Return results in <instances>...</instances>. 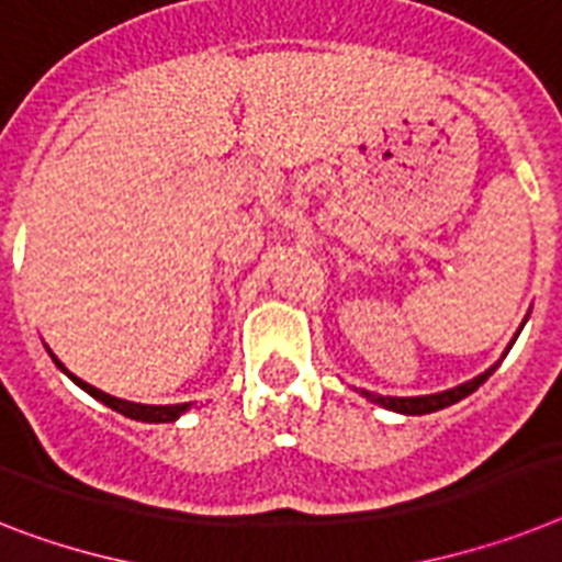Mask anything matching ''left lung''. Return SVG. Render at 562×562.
<instances>
[{"label": "left lung", "instance_id": "left-lung-1", "mask_svg": "<svg viewBox=\"0 0 562 562\" xmlns=\"http://www.w3.org/2000/svg\"><path fill=\"white\" fill-rule=\"evenodd\" d=\"M512 345H508V350H512ZM494 370H497V364L485 370L482 375H476V379H471V382L459 384V387H451V391L430 393V396H379V393H370V391H361V396L370 398V402H375V405L387 407V411H396V414H407V416L434 414V411H442V407L453 405V402H459V398H465L468 393H474L476 387H480V384L485 382L491 373H494Z\"/></svg>", "mask_w": 562, "mask_h": 562}]
</instances>
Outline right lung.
I'll return each instance as SVG.
<instances>
[{
    "label": "right lung",
    "mask_w": 562,
    "mask_h": 562,
    "mask_svg": "<svg viewBox=\"0 0 562 562\" xmlns=\"http://www.w3.org/2000/svg\"><path fill=\"white\" fill-rule=\"evenodd\" d=\"M50 359L57 361V368L63 370V373L68 375V379H74V384H80V387L88 393V396L100 398L103 405H109L111 411H117V414L128 416V419H137V422H175L180 414H187V411H189V405H137V402H125V398L109 396V393L97 391L94 384L82 382V379H77V375H74V373H68L63 361H59L54 353H50Z\"/></svg>",
    "instance_id": "add662e5"
}]
</instances>
